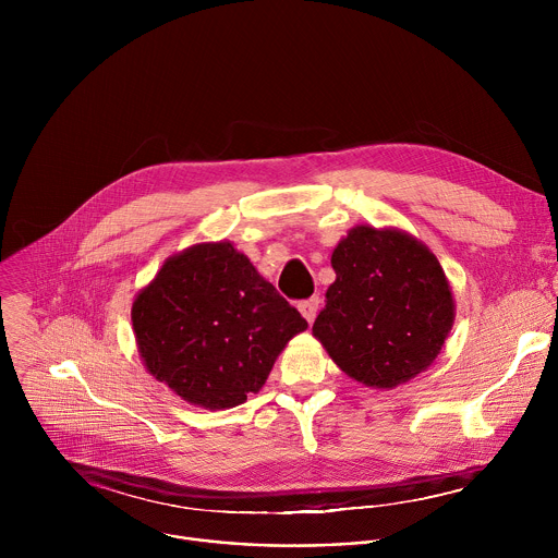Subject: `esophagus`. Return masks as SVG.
Here are the masks:
<instances>
[{
  "label": "esophagus",
  "mask_w": 558,
  "mask_h": 558,
  "mask_svg": "<svg viewBox=\"0 0 558 558\" xmlns=\"http://www.w3.org/2000/svg\"><path fill=\"white\" fill-rule=\"evenodd\" d=\"M298 308H300V313H302L304 320L311 325V323L315 320L317 308H320V300H317V298H308V300H302V302L298 304Z\"/></svg>",
  "instance_id": "34e87169"
}]
</instances>
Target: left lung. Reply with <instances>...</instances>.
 Here are the masks:
<instances>
[{
    "label": "left lung",
    "instance_id": "left-lung-1",
    "mask_svg": "<svg viewBox=\"0 0 558 558\" xmlns=\"http://www.w3.org/2000/svg\"><path fill=\"white\" fill-rule=\"evenodd\" d=\"M336 282L313 336L353 379L395 388L439 355L454 300L435 254L407 231L357 225L331 256Z\"/></svg>",
    "mask_w": 558,
    "mask_h": 558
}]
</instances>
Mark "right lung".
<instances>
[{
    "mask_svg": "<svg viewBox=\"0 0 558 558\" xmlns=\"http://www.w3.org/2000/svg\"><path fill=\"white\" fill-rule=\"evenodd\" d=\"M145 368L194 407L243 404L306 320L231 243L166 260L132 304Z\"/></svg>",
    "mask_w": 558,
    "mask_h": 558,
    "instance_id": "right-lung-1",
    "label": "right lung"
}]
</instances>
